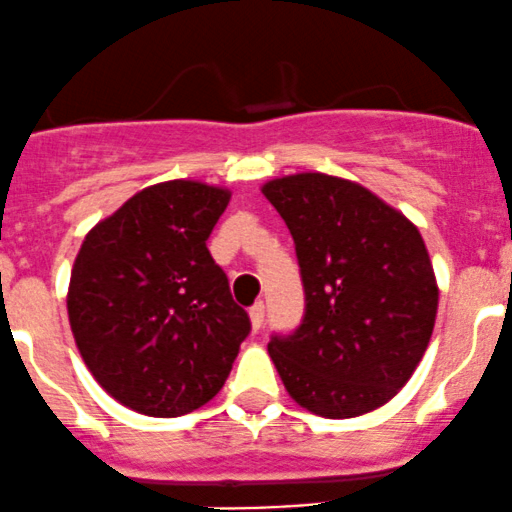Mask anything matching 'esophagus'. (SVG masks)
<instances>
[{
    "instance_id": "34e87169",
    "label": "esophagus",
    "mask_w": 512,
    "mask_h": 512,
    "mask_svg": "<svg viewBox=\"0 0 512 512\" xmlns=\"http://www.w3.org/2000/svg\"><path fill=\"white\" fill-rule=\"evenodd\" d=\"M250 322H252V329H260L262 324H265V304L262 302H255L250 307Z\"/></svg>"
}]
</instances>
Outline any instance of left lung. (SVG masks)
I'll list each match as a JSON object with an SVG mask.
<instances>
[{
	"mask_svg": "<svg viewBox=\"0 0 512 512\" xmlns=\"http://www.w3.org/2000/svg\"><path fill=\"white\" fill-rule=\"evenodd\" d=\"M297 250L304 317L267 352L302 409L352 418L411 379L431 342L438 287L418 227L352 180L297 173L262 185Z\"/></svg>",
	"mask_w": 512,
	"mask_h": 512,
	"instance_id": "8db88e82",
	"label": "left lung"
}]
</instances>
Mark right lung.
I'll return each instance as SVG.
<instances>
[{"label": "right lung", "mask_w": 512, "mask_h": 512, "mask_svg": "<svg viewBox=\"0 0 512 512\" xmlns=\"http://www.w3.org/2000/svg\"><path fill=\"white\" fill-rule=\"evenodd\" d=\"M230 190L168 180L128 198L86 235L71 270L69 322L84 364L116 401L175 418L223 389L250 317L208 237Z\"/></svg>", "instance_id": "1"}]
</instances>
